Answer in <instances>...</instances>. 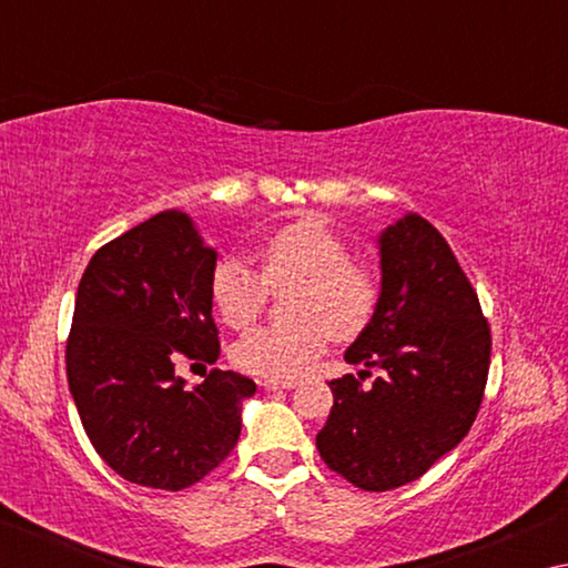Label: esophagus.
Masks as SVG:
<instances>
[{
    "instance_id": "obj_1",
    "label": "esophagus",
    "mask_w": 568,
    "mask_h": 568,
    "mask_svg": "<svg viewBox=\"0 0 568 568\" xmlns=\"http://www.w3.org/2000/svg\"><path fill=\"white\" fill-rule=\"evenodd\" d=\"M297 386L295 381H277V378H265L263 388L265 390H293Z\"/></svg>"
}]
</instances>
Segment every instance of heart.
<instances>
[{
	"label": "heart",
	"instance_id": "b5f03b06",
	"mask_svg": "<svg viewBox=\"0 0 568 568\" xmlns=\"http://www.w3.org/2000/svg\"><path fill=\"white\" fill-rule=\"evenodd\" d=\"M345 240L318 220L287 225L261 247L263 277L227 255L210 277V301L220 321L245 328L263 311L267 286L287 287V313L295 321L261 325L240 335L233 361L253 376L291 381L323 353L328 335L355 338L378 307V277L371 267L351 263Z\"/></svg>",
	"mask_w": 568,
	"mask_h": 568
}]
</instances>
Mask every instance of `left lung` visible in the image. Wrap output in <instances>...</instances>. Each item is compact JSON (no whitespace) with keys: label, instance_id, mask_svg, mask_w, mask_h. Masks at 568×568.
<instances>
[{"label":"left lung","instance_id":"8db88e82","mask_svg":"<svg viewBox=\"0 0 568 568\" xmlns=\"http://www.w3.org/2000/svg\"><path fill=\"white\" fill-rule=\"evenodd\" d=\"M381 295L345 351L365 371L331 381L333 408L315 446L363 491L426 474L468 434L484 398L491 331L444 235L416 213L381 230ZM368 367L382 373L363 387Z\"/></svg>","mask_w":568,"mask_h":568}]
</instances>
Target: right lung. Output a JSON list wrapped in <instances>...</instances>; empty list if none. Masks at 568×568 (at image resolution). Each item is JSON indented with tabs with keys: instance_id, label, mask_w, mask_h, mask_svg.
Instances as JSON below:
<instances>
[{
	"instance_id": "1",
	"label": "right lung",
	"mask_w": 568,
	"mask_h": 568,
	"mask_svg": "<svg viewBox=\"0 0 568 568\" xmlns=\"http://www.w3.org/2000/svg\"><path fill=\"white\" fill-rule=\"evenodd\" d=\"M217 250L165 210L102 245L74 297L67 383L92 446L124 480L162 491L197 484L240 438L255 383L213 368L195 388L175 358L215 363L210 277Z\"/></svg>"
}]
</instances>
